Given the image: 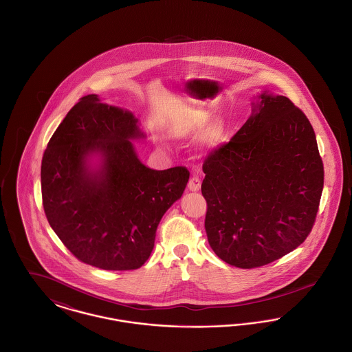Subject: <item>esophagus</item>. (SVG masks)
Instances as JSON below:
<instances>
[{
	"instance_id": "1",
	"label": "esophagus",
	"mask_w": 352,
	"mask_h": 352,
	"mask_svg": "<svg viewBox=\"0 0 352 352\" xmlns=\"http://www.w3.org/2000/svg\"><path fill=\"white\" fill-rule=\"evenodd\" d=\"M201 179H199V177L194 175V177L188 181L187 186H188V190H190V191H194V192H195V191H199V190H201Z\"/></svg>"
}]
</instances>
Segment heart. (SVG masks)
Masks as SVG:
<instances>
[{
  "instance_id": "obj_1",
  "label": "heart",
  "mask_w": 352,
  "mask_h": 352,
  "mask_svg": "<svg viewBox=\"0 0 352 352\" xmlns=\"http://www.w3.org/2000/svg\"><path fill=\"white\" fill-rule=\"evenodd\" d=\"M184 131L191 134H201L207 131V137L211 141H218L221 134V125L218 121H212L210 113H198L190 120V122L184 126Z\"/></svg>"
}]
</instances>
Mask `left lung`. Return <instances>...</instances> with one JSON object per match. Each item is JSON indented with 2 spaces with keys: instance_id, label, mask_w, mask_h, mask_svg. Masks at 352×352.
Segmentation results:
<instances>
[{
  "instance_id": "left-lung-1",
  "label": "left lung",
  "mask_w": 352,
  "mask_h": 352,
  "mask_svg": "<svg viewBox=\"0 0 352 352\" xmlns=\"http://www.w3.org/2000/svg\"><path fill=\"white\" fill-rule=\"evenodd\" d=\"M251 118L203 162L204 228L212 251L237 268H258L311 232L323 162L310 121L285 96H260Z\"/></svg>"
}]
</instances>
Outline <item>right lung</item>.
Listing matches in <instances>:
<instances>
[{"instance_id": "right-lung-1", "label": "right lung", "mask_w": 352, "mask_h": 352, "mask_svg": "<svg viewBox=\"0 0 352 352\" xmlns=\"http://www.w3.org/2000/svg\"><path fill=\"white\" fill-rule=\"evenodd\" d=\"M140 137L144 133L133 113L87 95L71 108L43 153L46 218L84 264L104 270L142 267L161 219L184 194L188 170L142 165L131 142ZM91 153L102 157L96 172L87 165Z\"/></svg>"}]
</instances>
